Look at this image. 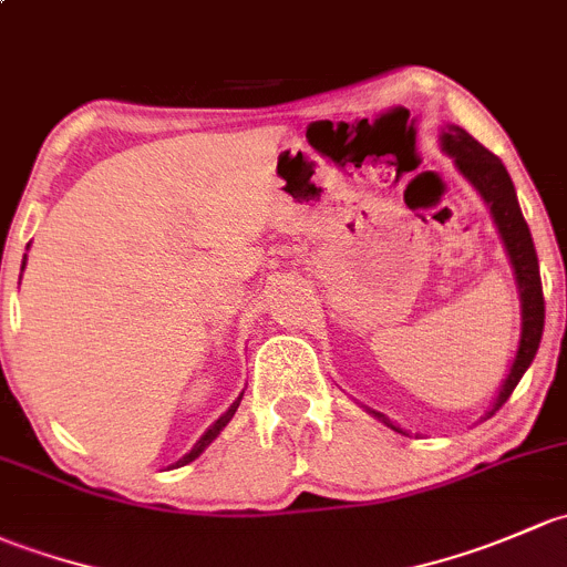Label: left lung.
Listing matches in <instances>:
<instances>
[{"mask_svg": "<svg viewBox=\"0 0 567 567\" xmlns=\"http://www.w3.org/2000/svg\"><path fill=\"white\" fill-rule=\"evenodd\" d=\"M442 150L453 157L456 168L472 183V188L481 194L483 202L492 209V218L497 224L502 243H505L507 259L513 265V276H516L518 286V300H522V338H518L516 358H513L507 379L502 382L497 401H494L492 410L486 412V417H492L494 412L511 399V393L516 390L518 379L524 377V371L529 369V363L535 360L540 347V336H544V319H546V306H544V286H540V270H538V254H535L533 235H529V226L524 220L522 207H518L516 188L511 183V174L505 172L502 161L494 153H488L481 142L470 136L464 127L447 125L442 131ZM373 417L382 420L384 425H390L399 434H406L404 429L393 423L390 417H384L382 412L369 410Z\"/></svg>", "mask_w": 567, "mask_h": 567, "instance_id": "8db88e82", "label": "left lung"}]
</instances>
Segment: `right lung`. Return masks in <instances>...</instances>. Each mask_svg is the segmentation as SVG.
<instances>
[{
    "label": "right lung",
    "instance_id": "1",
    "mask_svg": "<svg viewBox=\"0 0 567 567\" xmlns=\"http://www.w3.org/2000/svg\"><path fill=\"white\" fill-rule=\"evenodd\" d=\"M23 259H27V256H23ZM21 270H23V267H21ZM240 399H243V395H240ZM240 399H237V401H235V404H231V406H229V410H226L224 414H220V417H218V420H215V423H213V425H209V429H207V431H204V434H202V440H198V442H196V445H194V447H190V453H185V456H183V458H179V461H177V464H172V466H185V464H190V461H196L198 456H202V453H204V447H209V442H213V440H215V436H218V434H220V431H224V429H226V423H229V420H231V417H235L237 406H240Z\"/></svg>",
    "mask_w": 567,
    "mask_h": 567
}]
</instances>
